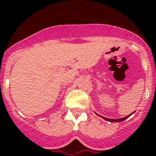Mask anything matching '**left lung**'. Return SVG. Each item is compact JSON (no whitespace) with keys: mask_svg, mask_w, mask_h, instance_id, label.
Returning a JSON list of instances; mask_svg holds the SVG:
<instances>
[{"mask_svg":"<svg viewBox=\"0 0 156 156\" xmlns=\"http://www.w3.org/2000/svg\"><path fill=\"white\" fill-rule=\"evenodd\" d=\"M135 113V111H134V112H133V113H131V114H130V115H127V116H126V117H123V118H121V119H108V118H106V117H103V116H102V115H98V114H97V113H95L96 115H98V116H100V117L101 118H102V119H105V120H107V121H108V122H122V121H124V120H126V119H127V118H129L130 117V116H131V115H132V114H134Z\"/></svg>","mask_w":156,"mask_h":156,"instance_id":"left-lung-1","label":"left lung"}]
</instances>
